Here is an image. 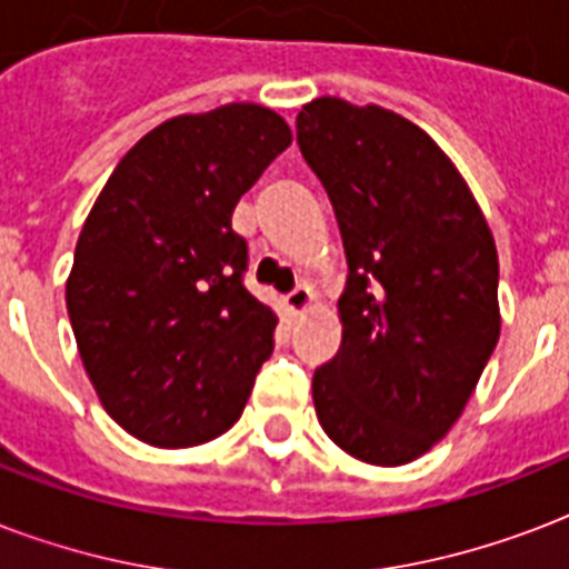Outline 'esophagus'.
Here are the masks:
<instances>
[{
	"mask_svg": "<svg viewBox=\"0 0 569 569\" xmlns=\"http://www.w3.org/2000/svg\"><path fill=\"white\" fill-rule=\"evenodd\" d=\"M283 303H286V312H289V316H301V312L312 303L310 286H298V289H292V292L286 295Z\"/></svg>",
	"mask_w": 569,
	"mask_h": 569,
	"instance_id": "obj_1",
	"label": "esophagus"
}]
</instances>
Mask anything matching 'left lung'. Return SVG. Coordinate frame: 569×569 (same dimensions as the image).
<instances>
[{
    "mask_svg": "<svg viewBox=\"0 0 569 569\" xmlns=\"http://www.w3.org/2000/svg\"><path fill=\"white\" fill-rule=\"evenodd\" d=\"M295 127L348 259L316 413L351 458L401 467L458 422L499 342L493 232L449 156L396 111L321 97Z\"/></svg>",
    "mask_w": 569,
    "mask_h": 569,
    "instance_id": "left-lung-1",
    "label": "left lung"
}]
</instances>
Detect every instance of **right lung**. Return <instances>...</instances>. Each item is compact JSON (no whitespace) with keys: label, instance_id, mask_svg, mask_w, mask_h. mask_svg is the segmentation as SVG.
Returning a JSON list of instances; mask_svg holds the SVG:
<instances>
[{"label":"right lung","instance_id":"right-lung-1","mask_svg":"<svg viewBox=\"0 0 569 569\" xmlns=\"http://www.w3.org/2000/svg\"><path fill=\"white\" fill-rule=\"evenodd\" d=\"M292 144L277 111L230 102L147 132L102 186L67 277V312L106 413L159 449L230 431L274 351L244 289L232 209Z\"/></svg>","mask_w":569,"mask_h":569}]
</instances>
